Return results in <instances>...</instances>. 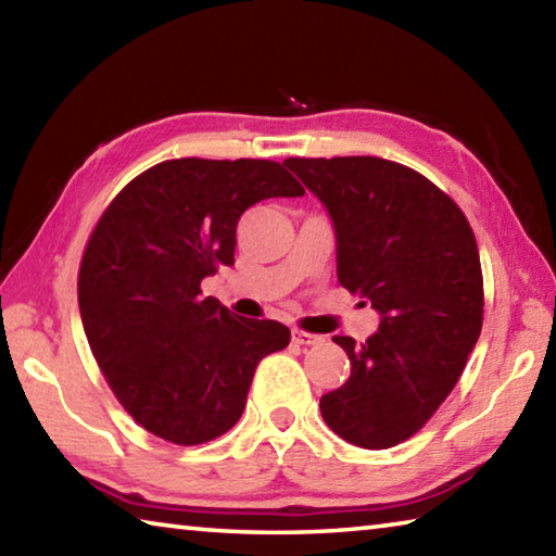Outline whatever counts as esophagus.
<instances>
[{
    "label": "esophagus",
    "mask_w": 556,
    "mask_h": 556,
    "mask_svg": "<svg viewBox=\"0 0 556 556\" xmlns=\"http://www.w3.org/2000/svg\"><path fill=\"white\" fill-rule=\"evenodd\" d=\"M291 341H294L296 345H318V343L324 341V338L316 336V333L301 331V328H296V331H291Z\"/></svg>",
    "instance_id": "34e87169"
}]
</instances>
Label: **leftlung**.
Returning <instances> with one entry per match:
<instances>
[{"label":"left lung","mask_w":556,"mask_h":556,"mask_svg":"<svg viewBox=\"0 0 556 556\" xmlns=\"http://www.w3.org/2000/svg\"><path fill=\"white\" fill-rule=\"evenodd\" d=\"M331 213L338 281L382 314L365 343L333 336L351 378L321 397L324 421L363 448H390L434 417L483 328L476 235L451 195L380 156L285 162Z\"/></svg>","instance_id":"obj_1"}]
</instances>
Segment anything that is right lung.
<instances>
[{
    "label": "right lung",
    "mask_w": 556,
    "mask_h": 556,
    "mask_svg": "<svg viewBox=\"0 0 556 556\" xmlns=\"http://www.w3.org/2000/svg\"><path fill=\"white\" fill-rule=\"evenodd\" d=\"M275 195H304L269 159H168L122 188L92 228L78 306L110 390L139 427L195 446L238 425L262 357L289 328L242 318L203 277L235 262L240 215Z\"/></svg>",
    "instance_id": "add662e5"
}]
</instances>
